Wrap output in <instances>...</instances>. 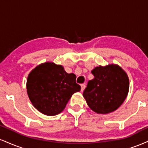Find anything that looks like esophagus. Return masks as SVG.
I'll return each instance as SVG.
<instances>
[{"instance_id": "34e87169", "label": "esophagus", "mask_w": 148, "mask_h": 148, "mask_svg": "<svg viewBox=\"0 0 148 148\" xmlns=\"http://www.w3.org/2000/svg\"><path fill=\"white\" fill-rule=\"evenodd\" d=\"M81 92H83V90H85V85H84V84H81Z\"/></svg>"}]
</instances>
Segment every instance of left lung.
Masks as SVG:
<instances>
[{
	"label": "left lung",
	"instance_id": "left-lung-1",
	"mask_svg": "<svg viewBox=\"0 0 148 148\" xmlns=\"http://www.w3.org/2000/svg\"><path fill=\"white\" fill-rule=\"evenodd\" d=\"M94 78L89 81L83 92L88 106L98 114L114 112L121 106L129 91L127 74L118 65L95 67Z\"/></svg>",
	"mask_w": 148,
	"mask_h": 148
}]
</instances>
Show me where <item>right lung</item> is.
Here are the masks:
<instances>
[{"mask_svg":"<svg viewBox=\"0 0 148 148\" xmlns=\"http://www.w3.org/2000/svg\"><path fill=\"white\" fill-rule=\"evenodd\" d=\"M74 74H67L63 67L47 63L38 65L29 73L27 91L33 106L47 116L61 112L71 97L81 90Z\"/></svg>","mask_w":148,"mask_h":148,"instance_id":"right-lung-1","label":"right lung"}]
</instances>
